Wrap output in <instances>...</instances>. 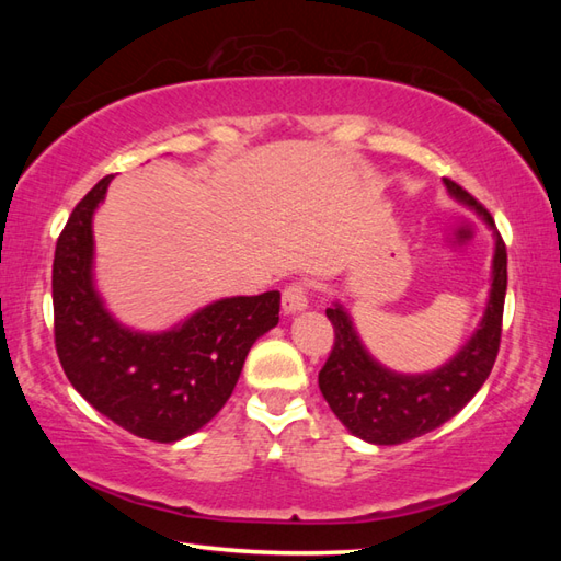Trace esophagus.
<instances>
[{
	"instance_id": "1",
	"label": "esophagus",
	"mask_w": 561,
	"mask_h": 561,
	"mask_svg": "<svg viewBox=\"0 0 561 561\" xmlns=\"http://www.w3.org/2000/svg\"><path fill=\"white\" fill-rule=\"evenodd\" d=\"M306 306H308V289H306L304 282H294L282 291V308H284V313H287V316L304 311Z\"/></svg>"
}]
</instances>
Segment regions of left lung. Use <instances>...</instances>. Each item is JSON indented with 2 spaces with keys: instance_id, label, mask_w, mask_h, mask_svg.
<instances>
[{
  "instance_id": "left-lung-1",
  "label": "left lung",
  "mask_w": 561,
  "mask_h": 561,
  "mask_svg": "<svg viewBox=\"0 0 561 561\" xmlns=\"http://www.w3.org/2000/svg\"><path fill=\"white\" fill-rule=\"evenodd\" d=\"M450 197L480 214L494 231L492 289L474 335L450 362L428 374H396L378 364L362 344L350 313L340 304L325 316L335 328V344L318 374V386L337 420L376 446H396L456 416L490 376L502 342V316L506 299V245L490 217L468 190L444 178Z\"/></svg>"
}]
</instances>
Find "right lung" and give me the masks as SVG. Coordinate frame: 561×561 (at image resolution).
<instances>
[{"label": "right lung", "mask_w": 561, "mask_h": 561, "mask_svg": "<svg viewBox=\"0 0 561 561\" xmlns=\"http://www.w3.org/2000/svg\"><path fill=\"white\" fill-rule=\"evenodd\" d=\"M113 175L89 190L57 238L55 347L69 383L117 426L173 444L217 416L255 340L279 323V291L219 299L171 330L137 332L108 313L93 282V211Z\"/></svg>", "instance_id": "right-lung-1"}]
</instances>
